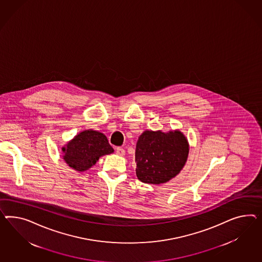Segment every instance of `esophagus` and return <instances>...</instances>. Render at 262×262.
Here are the masks:
<instances>
[{"label":"esophagus","mask_w":262,"mask_h":262,"mask_svg":"<svg viewBox=\"0 0 262 262\" xmlns=\"http://www.w3.org/2000/svg\"><path fill=\"white\" fill-rule=\"evenodd\" d=\"M116 155H118V156H124L126 155V151H125V149H123V148H117L116 149Z\"/></svg>","instance_id":"1"}]
</instances>
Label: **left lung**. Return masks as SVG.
Here are the masks:
<instances>
[{"instance_id": "8db88e82", "label": "left lung", "mask_w": 262, "mask_h": 262, "mask_svg": "<svg viewBox=\"0 0 262 262\" xmlns=\"http://www.w3.org/2000/svg\"><path fill=\"white\" fill-rule=\"evenodd\" d=\"M189 151L188 139L179 129L144 130L136 142V177L147 184L166 183L184 168Z\"/></svg>"}]
</instances>
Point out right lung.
<instances>
[{
  "label": "right lung",
  "instance_id": "1",
  "mask_svg": "<svg viewBox=\"0 0 262 262\" xmlns=\"http://www.w3.org/2000/svg\"><path fill=\"white\" fill-rule=\"evenodd\" d=\"M113 151L106 135L93 129L79 133L62 147L64 162L79 172L91 169L101 156L111 155Z\"/></svg>",
  "mask_w": 262,
  "mask_h": 262
}]
</instances>
